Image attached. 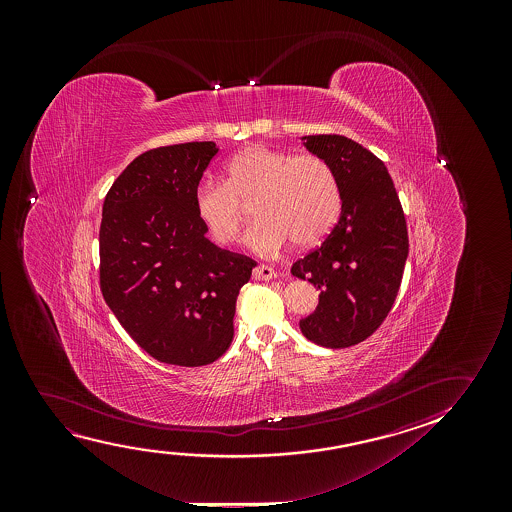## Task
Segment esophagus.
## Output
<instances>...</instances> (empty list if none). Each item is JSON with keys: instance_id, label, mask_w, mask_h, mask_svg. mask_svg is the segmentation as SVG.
<instances>
[{"instance_id": "1", "label": "esophagus", "mask_w": 512, "mask_h": 512, "mask_svg": "<svg viewBox=\"0 0 512 512\" xmlns=\"http://www.w3.org/2000/svg\"><path fill=\"white\" fill-rule=\"evenodd\" d=\"M253 278H255V280L269 281L276 278V273H274L273 267L259 264V266L253 269Z\"/></svg>"}]
</instances>
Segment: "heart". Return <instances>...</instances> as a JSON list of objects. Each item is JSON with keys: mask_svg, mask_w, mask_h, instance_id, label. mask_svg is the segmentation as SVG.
<instances>
[{"mask_svg": "<svg viewBox=\"0 0 512 512\" xmlns=\"http://www.w3.org/2000/svg\"><path fill=\"white\" fill-rule=\"evenodd\" d=\"M252 201L259 220L248 243L264 255L278 252L290 239L297 246L320 243L341 213V189L329 162L264 145L243 148L225 164L222 185L203 183L194 194L197 218L220 246L238 241L245 204Z\"/></svg>", "mask_w": 512, "mask_h": 512, "instance_id": "b5f03b06", "label": "heart"}]
</instances>
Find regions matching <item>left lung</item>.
<instances>
[{
	"mask_svg": "<svg viewBox=\"0 0 512 512\" xmlns=\"http://www.w3.org/2000/svg\"><path fill=\"white\" fill-rule=\"evenodd\" d=\"M329 162L341 189V217L292 274L320 290L315 313L299 322L309 341L348 348L372 336L392 309L409 253L406 217L381 159L339 134L302 136Z\"/></svg>",
	"mask_w": 512,
	"mask_h": 512,
	"instance_id": "1",
	"label": "left lung"
}]
</instances>
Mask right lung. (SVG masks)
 Returning a JSON list of instances; mask_svg holds the SVG:
<instances>
[{
  "label": "right lung",
  "instance_id": "obj_1",
  "mask_svg": "<svg viewBox=\"0 0 512 512\" xmlns=\"http://www.w3.org/2000/svg\"><path fill=\"white\" fill-rule=\"evenodd\" d=\"M213 141L138 155L108 190L99 227V285L136 344L159 362L201 367L234 337L239 290L255 260L204 234L194 194Z\"/></svg>",
  "mask_w": 512,
  "mask_h": 512
}]
</instances>
